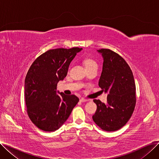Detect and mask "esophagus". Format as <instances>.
Returning <instances> with one entry per match:
<instances>
[{
    "mask_svg": "<svg viewBox=\"0 0 159 159\" xmlns=\"http://www.w3.org/2000/svg\"><path fill=\"white\" fill-rule=\"evenodd\" d=\"M80 101L82 102H87V101H88V100L85 99V98H82L80 99Z\"/></svg>",
    "mask_w": 159,
    "mask_h": 159,
    "instance_id": "1",
    "label": "esophagus"
}]
</instances>
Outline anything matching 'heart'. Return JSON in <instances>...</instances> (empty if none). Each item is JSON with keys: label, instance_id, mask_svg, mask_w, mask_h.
<instances>
[{"label": "heart", "instance_id": "b5f03b06", "mask_svg": "<svg viewBox=\"0 0 159 159\" xmlns=\"http://www.w3.org/2000/svg\"><path fill=\"white\" fill-rule=\"evenodd\" d=\"M84 66L86 68H88V67H90V66H97L96 62L93 59H92V58H84Z\"/></svg>", "mask_w": 159, "mask_h": 159}]
</instances>
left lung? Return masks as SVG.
Here are the masks:
<instances>
[{
    "label": "left lung",
    "mask_w": 159,
    "mask_h": 159,
    "mask_svg": "<svg viewBox=\"0 0 159 159\" xmlns=\"http://www.w3.org/2000/svg\"><path fill=\"white\" fill-rule=\"evenodd\" d=\"M97 52L103 57L102 71L98 86L107 93V104L93 100L97 108L92 118L102 129H120L131 118L136 104L135 84L129 65L119 54L109 49Z\"/></svg>",
    "instance_id": "obj_1"
}]
</instances>
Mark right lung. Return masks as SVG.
Listing matches in <instances>:
<instances>
[{
	"instance_id": "obj_1",
	"label": "right lung",
	"mask_w": 159,
	"mask_h": 159,
	"mask_svg": "<svg viewBox=\"0 0 159 159\" xmlns=\"http://www.w3.org/2000/svg\"><path fill=\"white\" fill-rule=\"evenodd\" d=\"M82 49H49L30 66L25 79V101L30 120L40 129H58L79 101L74 95H57L56 89L57 83L66 77L71 62Z\"/></svg>"
}]
</instances>
